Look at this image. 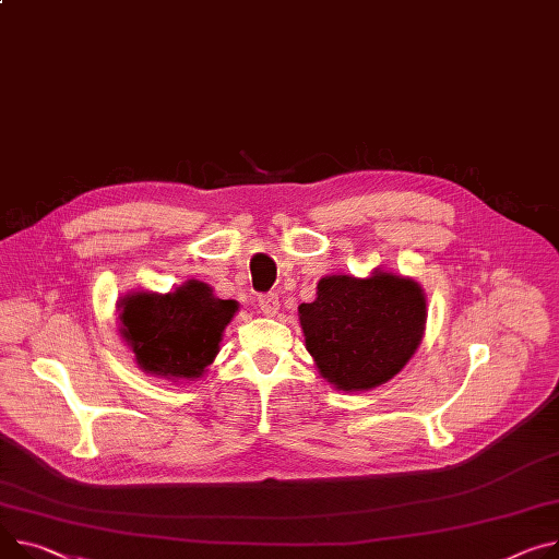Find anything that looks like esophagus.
<instances>
[{
    "mask_svg": "<svg viewBox=\"0 0 559 559\" xmlns=\"http://www.w3.org/2000/svg\"><path fill=\"white\" fill-rule=\"evenodd\" d=\"M258 306L263 310L267 317H274L278 312V294L276 292H267V294H260L258 296Z\"/></svg>",
    "mask_w": 559,
    "mask_h": 559,
    "instance_id": "esophagus-1",
    "label": "esophagus"
}]
</instances>
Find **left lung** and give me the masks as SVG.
Here are the masks:
<instances>
[{
	"mask_svg": "<svg viewBox=\"0 0 559 559\" xmlns=\"http://www.w3.org/2000/svg\"><path fill=\"white\" fill-rule=\"evenodd\" d=\"M306 346L321 376L342 391L389 382L420 346L427 321L418 283L378 272L325 276L317 299L299 308Z\"/></svg>",
	"mask_w": 559,
	"mask_h": 559,
	"instance_id": "1",
	"label": "left lung"
}]
</instances>
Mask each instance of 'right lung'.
Wrapping results in <instances>:
<instances>
[{"mask_svg": "<svg viewBox=\"0 0 559 559\" xmlns=\"http://www.w3.org/2000/svg\"><path fill=\"white\" fill-rule=\"evenodd\" d=\"M119 308L121 334L145 373L193 380L217 355L238 304L215 299L209 285L189 281L170 294H130Z\"/></svg>", "mask_w": 559, "mask_h": 559, "instance_id": "right-lung-1", "label": "right lung"}]
</instances>
